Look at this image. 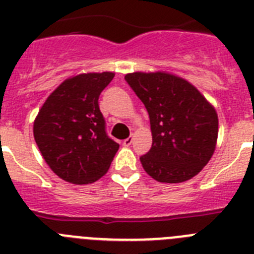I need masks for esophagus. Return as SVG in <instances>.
Instances as JSON below:
<instances>
[{
  "instance_id": "34e87169",
  "label": "esophagus",
  "mask_w": 254,
  "mask_h": 254,
  "mask_svg": "<svg viewBox=\"0 0 254 254\" xmlns=\"http://www.w3.org/2000/svg\"><path fill=\"white\" fill-rule=\"evenodd\" d=\"M132 142H133V138L128 137V138H126V140L123 141V145H125V146H129Z\"/></svg>"
}]
</instances>
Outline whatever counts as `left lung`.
I'll list each match as a JSON object with an SVG mask.
<instances>
[{"label":"left lung","instance_id":"left-lung-1","mask_svg":"<svg viewBox=\"0 0 254 254\" xmlns=\"http://www.w3.org/2000/svg\"><path fill=\"white\" fill-rule=\"evenodd\" d=\"M150 118L151 149L140 156L161 183H181L201 172L214 154L219 131L215 109L193 85L164 72L125 76Z\"/></svg>","mask_w":254,"mask_h":254}]
</instances>
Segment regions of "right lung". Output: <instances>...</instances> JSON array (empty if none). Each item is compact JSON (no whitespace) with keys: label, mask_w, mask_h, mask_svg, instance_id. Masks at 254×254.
<instances>
[{"label":"right lung","mask_w":254,"mask_h":254,"mask_svg":"<svg viewBox=\"0 0 254 254\" xmlns=\"http://www.w3.org/2000/svg\"><path fill=\"white\" fill-rule=\"evenodd\" d=\"M113 77V72H103L68 78L35 118L34 138L44 160L69 183L89 185L102 178L120 149L108 136L98 103Z\"/></svg>","instance_id":"1"}]
</instances>
